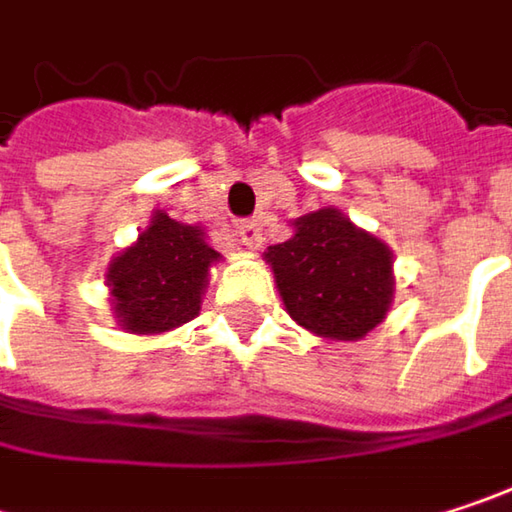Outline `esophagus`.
<instances>
[{
  "label": "esophagus",
  "mask_w": 512,
  "mask_h": 512,
  "mask_svg": "<svg viewBox=\"0 0 512 512\" xmlns=\"http://www.w3.org/2000/svg\"><path fill=\"white\" fill-rule=\"evenodd\" d=\"M263 228H260V222L257 219H243V222H237V237H240V243L246 246V249H260V243H263V234H260Z\"/></svg>",
  "instance_id": "obj_1"
}]
</instances>
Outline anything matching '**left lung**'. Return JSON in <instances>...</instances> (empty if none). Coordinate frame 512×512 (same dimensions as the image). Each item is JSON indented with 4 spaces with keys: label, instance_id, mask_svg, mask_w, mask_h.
Returning a JSON list of instances; mask_svg holds the SVG:
<instances>
[{
    "label": "left lung",
    "instance_id": "1",
    "mask_svg": "<svg viewBox=\"0 0 512 512\" xmlns=\"http://www.w3.org/2000/svg\"><path fill=\"white\" fill-rule=\"evenodd\" d=\"M293 228L290 240L263 255L287 314L329 341L364 338L394 299L391 249L335 207L308 213Z\"/></svg>",
    "mask_w": 512,
    "mask_h": 512
}]
</instances>
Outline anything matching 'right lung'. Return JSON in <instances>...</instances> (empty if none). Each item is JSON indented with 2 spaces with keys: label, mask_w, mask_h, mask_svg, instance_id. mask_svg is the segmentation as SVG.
<instances>
[{
  "label": "right lung",
  "mask_w": 512,
  "mask_h": 512,
  "mask_svg": "<svg viewBox=\"0 0 512 512\" xmlns=\"http://www.w3.org/2000/svg\"><path fill=\"white\" fill-rule=\"evenodd\" d=\"M219 252L198 225H180L156 210L139 240L109 263L106 284L118 323L133 335H159L201 311L210 266Z\"/></svg>",
  "instance_id": "1"
}]
</instances>
